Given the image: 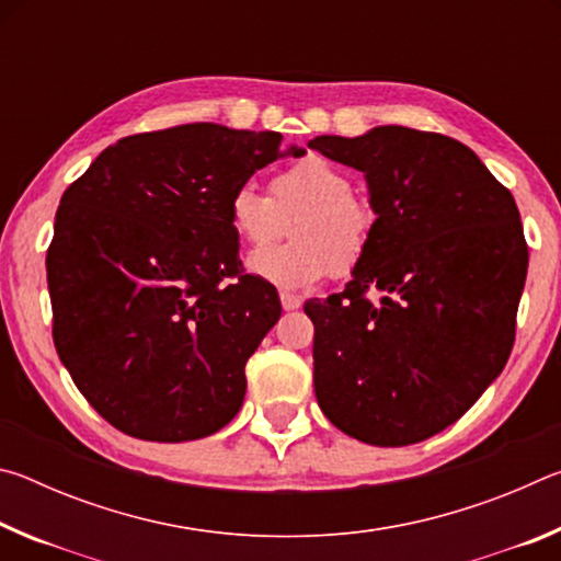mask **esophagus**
Here are the masks:
<instances>
[{"instance_id": "34e87169", "label": "esophagus", "mask_w": 561, "mask_h": 561, "mask_svg": "<svg viewBox=\"0 0 561 561\" xmlns=\"http://www.w3.org/2000/svg\"><path fill=\"white\" fill-rule=\"evenodd\" d=\"M279 301H282L284 311H294V309L301 307V299L297 297V294H289V291H282L279 294Z\"/></svg>"}]
</instances>
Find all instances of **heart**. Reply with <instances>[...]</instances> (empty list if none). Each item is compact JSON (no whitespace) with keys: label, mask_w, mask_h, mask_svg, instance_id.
Instances as JSON below:
<instances>
[{"label":"heart","mask_w":561,"mask_h":561,"mask_svg":"<svg viewBox=\"0 0 561 561\" xmlns=\"http://www.w3.org/2000/svg\"><path fill=\"white\" fill-rule=\"evenodd\" d=\"M294 240L252 254V274L284 289H301L331 272L348 277L366 260L376 213L354 195V180L327 158L309 156L270 180V195L240 185L230 197V225L240 242L260 250L287 232Z\"/></svg>","instance_id":"obj_1"}]
</instances>
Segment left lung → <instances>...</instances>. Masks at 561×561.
Masks as SVG:
<instances>
[{"label": "left lung", "instance_id": "1", "mask_svg": "<svg viewBox=\"0 0 561 561\" xmlns=\"http://www.w3.org/2000/svg\"><path fill=\"white\" fill-rule=\"evenodd\" d=\"M309 148L360 170L376 213L346 289L304 304L319 408L360 443H421L478 401L515 344L529 260L515 197L440 133L378 126Z\"/></svg>", "mask_w": 561, "mask_h": 561}]
</instances>
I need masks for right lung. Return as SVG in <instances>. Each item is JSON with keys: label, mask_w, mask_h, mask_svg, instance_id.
Instances as JSON below:
<instances>
[{"label": "right lung", "mask_w": 561, "mask_h": 561, "mask_svg": "<svg viewBox=\"0 0 561 561\" xmlns=\"http://www.w3.org/2000/svg\"><path fill=\"white\" fill-rule=\"evenodd\" d=\"M282 156L274 130L185 123L121 138L66 187L46 252L54 346L113 428L197 440L242 408L282 307L242 274L230 197Z\"/></svg>", "instance_id": "right-lung-1"}]
</instances>
